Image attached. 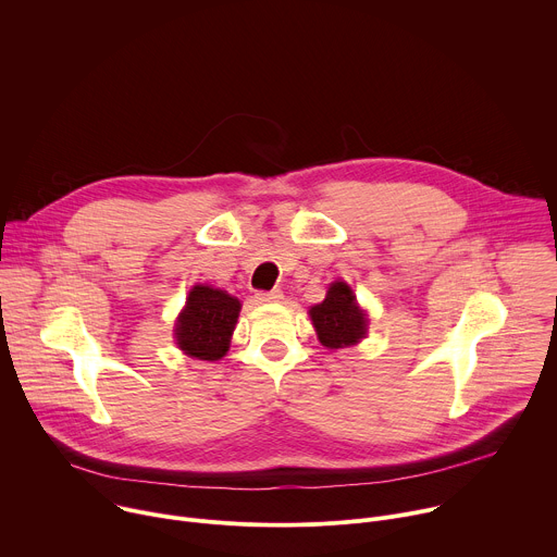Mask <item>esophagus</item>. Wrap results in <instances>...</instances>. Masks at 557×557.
Segmentation results:
<instances>
[{"mask_svg": "<svg viewBox=\"0 0 557 557\" xmlns=\"http://www.w3.org/2000/svg\"><path fill=\"white\" fill-rule=\"evenodd\" d=\"M284 295H282V290L280 288H273V290H260L258 295H256V299L258 301H280Z\"/></svg>", "mask_w": 557, "mask_h": 557, "instance_id": "esophagus-1", "label": "esophagus"}]
</instances>
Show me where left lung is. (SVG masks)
Instances as JSON below:
<instances>
[{"instance_id":"8db88e82","label":"left lung","mask_w":557,"mask_h":557,"mask_svg":"<svg viewBox=\"0 0 557 557\" xmlns=\"http://www.w3.org/2000/svg\"><path fill=\"white\" fill-rule=\"evenodd\" d=\"M310 320L320 335V342L335 350L357 344L366 335V314L357 306L348 284L335 282L322 304L310 308Z\"/></svg>"}]
</instances>
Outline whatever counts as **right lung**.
Returning a JSON list of instances; mask_svg holds the SVG:
<instances>
[{"label":"right lung","instance_id":"1","mask_svg":"<svg viewBox=\"0 0 557 557\" xmlns=\"http://www.w3.org/2000/svg\"><path fill=\"white\" fill-rule=\"evenodd\" d=\"M240 301L211 286H194L176 324V342L185 355L218 361L228 350Z\"/></svg>","mask_w":557,"mask_h":557}]
</instances>
